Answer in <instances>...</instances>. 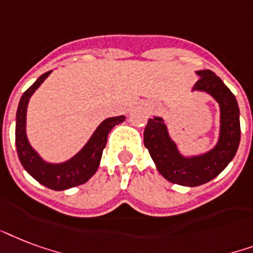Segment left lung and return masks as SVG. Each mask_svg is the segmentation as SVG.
I'll return each mask as SVG.
<instances>
[{
  "instance_id": "left-lung-1",
  "label": "left lung",
  "mask_w": 253,
  "mask_h": 253,
  "mask_svg": "<svg viewBox=\"0 0 253 253\" xmlns=\"http://www.w3.org/2000/svg\"><path fill=\"white\" fill-rule=\"evenodd\" d=\"M201 78L193 91L205 92L219 104L220 126L218 142L209 152L183 156L170 137L162 117L149 119L145 126L144 145L162 177L171 183L195 187L218 177L232 161L240 142L239 105L234 93L210 70L197 71Z\"/></svg>"
}]
</instances>
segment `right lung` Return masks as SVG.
Wrapping results in <instances>:
<instances>
[{
    "mask_svg": "<svg viewBox=\"0 0 253 253\" xmlns=\"http://www.w3.org/2000/svg\"><path fill=\"white\" fill-rule=\"evenodd\" d=\"M52 71H47L35 80V83L27 89L19 100L17 116H15V146L17 153L23 169L38 181L41 185L48 189L62 191L71 189L75 186L83 185L96 173L100 165L101 154L107 145L109 132L113 126L121 124L125 120V116L109 117L105 119L96 128L87 144L80 149L79 152L70 160L59 164L44 161L38 152L29 142L26 134V112L27 105L39 85L48 78Z\"/></svg>",
    "mask_w": 253,
    "mask_h": 253,
    "instance_id": "right-lung-1",
    "label": "right lung"
}]
</instances>
